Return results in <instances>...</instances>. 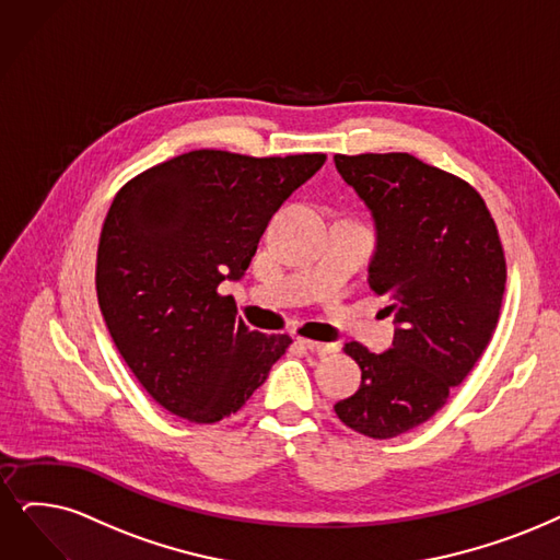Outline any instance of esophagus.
<instances>
[{
    "mask_svg": "<svg viewBox=\"0 0 560 560\" xmlns=\"http://www.w3.org/2000/svg\"><path fill=\"white\" fill-rule=\"evenodd\" d=\"M299 345H301L303 349L312 351V353H317V355H328V353L338 351V345H332V342H315V340H303V338H299Z\"/></svg>",
    "mask_w": 560,
    "mask_h": 560,
    "instance_id": "esophagus-1",
    "label": "esophagus"
}]
</instances>
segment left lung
<instances>
[{
    "label": "left lung",
    "instance_id": "1",
    "mask_svg": "<svg viewBox=\"0 0 560 560\" xmlns=\"http://www.w3.org/2000/svg\"><path fill=\"white\" fill-rule=\"evenodd\" d=\"M376 232L368 282L395 315L393 347L345 351L361 388L335 405L358 434L393 439L430 420L491 340L505 257L485 199L462 178L409 153L335 155Z\"/></svg>",
    "mask_w": 560,
    "mask_h": 560
}]
</instances>
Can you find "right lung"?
<instances>
[{
	"instance_id": "add662e5",
	"label": "right lung",
	"mask_w": 560,
	"mask_h": 560,
	"mask_svg": "<svg viewBox=\"0 0 560 560\" xmlns=\"http://www.w3.org/2000/svg\"><path fill=\"white\" fill-rule=\"evenodd\" d=\"M324 163L199 149L117 192L98 243V305L126 365L170 413L205 424L236 413L292 345L250 330L218 287L243 278L268 220Z\"/></svg>"
}]
</instances>
